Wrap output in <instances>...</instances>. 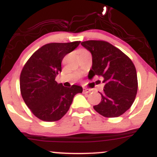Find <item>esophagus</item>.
Here are the masks:
<instances>
[{"label": "esophagus", "mask_w": 157, "mask_h": 157, "mask_svg": "<svg viewBox=\"0 0 157 157\" xmlns=\"http://www.w3.org/2000/svg\"><path fill=\"white\" fill-rule=\"evenodd\" d=\"M83 93L84 94H87V93H90L91 91V90L90 89H87V88H83Z\"/></svg>", "instance_id": "esophagus-1"}]
</instances>
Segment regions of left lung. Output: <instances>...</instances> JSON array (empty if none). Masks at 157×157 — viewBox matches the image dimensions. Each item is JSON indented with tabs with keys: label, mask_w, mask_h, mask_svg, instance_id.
<instances>
[{
	"label": "left lung",
	"mask_w": 157,
	"mask_h": 157,
	"mask_svg": "<svg viewBox=\"0 0 157 157\" xmlns=\"http://www.w3.org/2000/svg\"><path fill=\"white\" fill-rule=\"evenodd\" d=\"M92 54L88 77L99 76L105 83L101 101L94 109L105 117H117L130 108L136 98L138 82L132 60L120 49L103 40L81 43Z\"/></svg>",
	"instance_id": "obj_1"
}]
</instances>
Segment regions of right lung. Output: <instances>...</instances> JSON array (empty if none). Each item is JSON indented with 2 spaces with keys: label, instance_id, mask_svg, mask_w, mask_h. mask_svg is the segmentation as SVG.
I'll list each match as a JSON object with an SVG mask.
<instances>
[{
  "label": "right lung",
  "instance_id": "obj_1",
  "mask_svg": "<svg viewBox=\"0 0 157 157\" xmlns=\"http://www.w3.org/2000/svg\"><path fill=\"white\" fill-rule=\"evenodd\" d=\"M80 41L51 43L35 51L23 67L20 77L21 96L33 115L44 121H59L67 113L74 96L83 92L82 86L66 87L55 80L61 72L65 55Z\"/></svg>",
  "mask_w": 157,
  "mask_h": 157
}]
</instances>
